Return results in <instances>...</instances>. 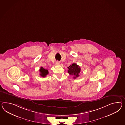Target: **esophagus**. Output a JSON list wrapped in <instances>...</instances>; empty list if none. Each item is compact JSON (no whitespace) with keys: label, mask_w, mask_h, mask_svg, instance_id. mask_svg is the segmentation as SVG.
I'll list each match as a JSON object with an SVG mask.
<instances>
[{"label":"esophagus","mask_w":125,"mask_h":125,"mask_svg":"<svg viewBox=\"0 0 125 125\" xmlns=\"http://www.w3.org/2000/svg\"><path fill=\"white\" fill-rule=\"evenodd\" d=\"M56 65H59V64H60V62H59V61H56Z\"/></svg>","instance_id":"34e87169"}]
</instances>
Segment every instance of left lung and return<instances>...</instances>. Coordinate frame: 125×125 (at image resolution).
I'll return each mask as SVG.
<instances>
[{
    "label": "left lung",
    "mask_w": 125,
    "mask_h": 125,
    "mask_svg": "<svg viewBox=\"0 0 125 125\" xmlns=\"http://www.w3.org/2000/svg\"><path fill=\"white\" fill-rule=\"evenodd\" d=\"M68 73L71 75L74 76V79H76L77 77H79V74L81 72V68L76 63H73L67 67Z\"/></svg>",
    "instance_id": "8db88e82"
}]
</instances>
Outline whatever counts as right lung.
<instances>
[{
	"instance_id": "obj_1",
	"label": "right lung",
	"mask_w": 125,
	"mask_h": 125,
	"mask_svg": "<svg viewBox=\"0 0 125 125\" xmlns=\"http://www.w3.org/2000/svg\"><path fill=\"white\" fill-rule=\"evenodd\" d=\"M39 72H40V75L43 77H46L48 74V70L47 69H45L42 67H40L39 69Z\"/></svg>"
}]
</instances>
